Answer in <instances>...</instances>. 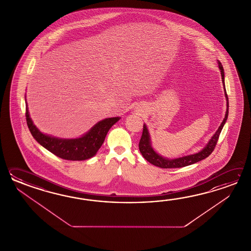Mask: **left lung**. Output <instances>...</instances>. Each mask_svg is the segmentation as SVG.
<instances>
[{"label":"left lung","instance_id":"obj_1","mask_svg":"<svg viewBox=\"0 0 251 251\" xmlns=\"http://www.w3.org/2000/svg\"><path fill=\"white\" fill-rule=\"evenodd\" d=\"M218 67L220 71H221V75H222L223 85H224V94H225L226 101H227V105H226L227 108H226V114H225V117H224L223 122L221 124V126H219L217 131L212 136V138L210 139L208 144H206L203 147V150H201L198 153L187 155V156H183V157H179V158H176V159L165 158V157H162L159 153H157L154 150H153V148H152L148 128L146 126V125L144 124L143 134H142V137H141L140 143H139V150H140V152L144 156V159L147 160V161H149L150 163H151L152 165L162 168V169L182 168V167H186V166L197 163L198 161L207 158L209 155L213 152V150L215 148V145L217 144L219 135H220V133L222 132V129L224 127V124L226 122V120L228 118V114H229V100H228L227 93L225 91L224 67H223V65H222L220 61H218Z\"/></svg>","mask_w":251,"mask_h":251}]
</instances>
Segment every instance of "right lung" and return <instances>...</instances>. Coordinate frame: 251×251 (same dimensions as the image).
Here are the masks:
<instances>
[{
	"label": "right lung",
	"instance_id": "obj_1",
	"mask_svg": "<svg viewBox=\"0 0 251 251\" xmlns=\"http://www.w3.org/2000/svg\"><path fill=\"white\" fill-rule=\"evenodd\" d=\"M120 118L118 117L105 118L98 122L90 129V131L79 138H59L43 133L38 130L30 118L26 102V119L33 137L50 152L64 160H84L95 156L104 143L107 132Z\"/></svg>",
	"mask_w": 251,
	"mask_h": 251
}]
</instances>
